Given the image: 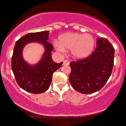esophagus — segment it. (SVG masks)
Wrapping results in <instances>:
<instances>
[{
    "instance_id": "obj_1",
    "label": "esophagus",
    "mask_w": 126,
    "mask_h": 126,
    "mask_svg": "<svg viewBox=\"0 0 126 126\" xmlns=\"http://www.w3.org/2000/svg\"><path fill=\"white\" fill-rule=\"evenodd\" d=\"M69 64V62L67 60H64L63 61V65H68Z\"/></svg>"
}]
</instances>
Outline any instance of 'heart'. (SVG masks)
I'll return each mask as SVG.
<instances>
[{
    "label": "heart",
    "mask_w": 126,
    "mask_h": 126,
    "mask_svg": "<svg viewBox=\"0 0 126 126\" xmlns=\"http://www.w3.org/2000/svg\"><path fill=\"white\" fill-rule=\"evenodd\" d=\"M60 43L54 42L57 50L65 52V49L71 50L74 58L82 59L86 58L93 52L95 46V39L91 34L79 33H68L60 37Z\"/></svg>",
    "instance_id": "1"
}]
</instances>
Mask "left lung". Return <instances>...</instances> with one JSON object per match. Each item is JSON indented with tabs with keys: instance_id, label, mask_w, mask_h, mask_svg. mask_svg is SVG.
Masks as SVG:
<instances>
[{
	"instance_id": "8db88e82",
	"label": "left lung",
	"mask_w": 126,
	"mask_h": 126,
	"mask_svg": "<svg viewBox=\"0 0 126 126\" xmlns=\"http://www.w3.org/2000/svg\"><path fill=\"white\" fill-rule=\"evenodd\" d=\"M96 49L88 57L69 64V79L73 88L83 94L99 91L111 75L114 49L106 38H98Z\"/></svg>"
}]
</instances>
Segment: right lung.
<instances>
[{"label": "right lung", "mask_w": 126, "mask_h": 126, "mask_svg": "<svg viewBox=\"0 0 126 126\" xmlns=\"http://www.w3.org/2000/svg\"><path fill=\"white\" fill-rule=\"evenodd\" d=\"M49 31L30 33L21 37L15 44L12 58V69L17 83L21 88L28 92L39 94L49 88L54 72L63 62H54L51 56L53 46L48 40ZM38 42L44 47L42 58L34 65H29L22 57L23 48L27 44Z\"/></svg>", "instance_id": "obj_1"}]
</instances>
